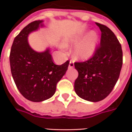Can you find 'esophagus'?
I'll return each instance as SVG.
<instances>
[{
    "mask_svg": "<svg viewBox=\"0 0 132 132\" xmlns=\"http://www.w3.org/2000/svg\"><path fill=\"white\" fill-rule=\"evenodd\" d=\"M74 68V63L73 62H72V61H70V63H69L68 65V68L69 69H72Z\"/></svg>",
    "mask_w": 132,
    "mask_h": 132,
    "instance_id": "34e87169",
    "label": "esophagus"
}]
</instances>
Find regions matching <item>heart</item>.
I'll return each instance as SVG.
<instances>
[{
  "instance_id": "b5f03b06",
  "label": "heart",
  "mask_w": 132,
  "mask_h": 132,
  "mask_svg": "<svg viewBox=\"0 0 132 132\" xmlns=\"http://www.w3.org/2000/svg\"><path fill=\"white\" fill-rule=\"evenodd\" d=\"M74 45H76L73 51L74 58L79 61L89 60L93 57L98 50L97 35L93 31H82L68 36L64 39V46Z\"/></svg>"
}]
</instances>
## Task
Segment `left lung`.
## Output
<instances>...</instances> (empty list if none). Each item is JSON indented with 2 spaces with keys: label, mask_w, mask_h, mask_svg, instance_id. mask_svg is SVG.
<instances>
[{
  "label": "left lung",
  "mask_w": 132,
  "mask_h": 132,
  "mask_svg": "<svg viewBox=\"0 0 132 132\" xmlns=\"http://www.w3.org/2000/svg\"><path fill=\"white\" fill-rule=\"evenodd\" d=\"M101 31L100 46L93 57L84 62H75L79 76L74 89L81 98L98 102L107 97L119 78L123 64L121 45L106 26L96 23Z\"/></svg>",
  "instance_id": "1"
}]
</instances>
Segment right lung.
Listing matches in <instances>:
<instances>
[{
    "label": "right lung",
    "mask_w": 132,
    "mask_h": 132,
    "mask_svg": "<svg viewBox=\"0 0 132 132\" xmlns=\"http://www.w3.org/2000/svg\"><path fill=\"white\" fill-rule=\"evenodd\" d=\"M43 20L29 23L13 42L9 62L13 79L24 98L41 102L53 96L56 84L65 74L67 61L61 65L53 62L50 48L42 52L34 51L28 43V35L44 27Z\"/></svg>",
    "instance_id": "obj_1"
}]
</instances>
